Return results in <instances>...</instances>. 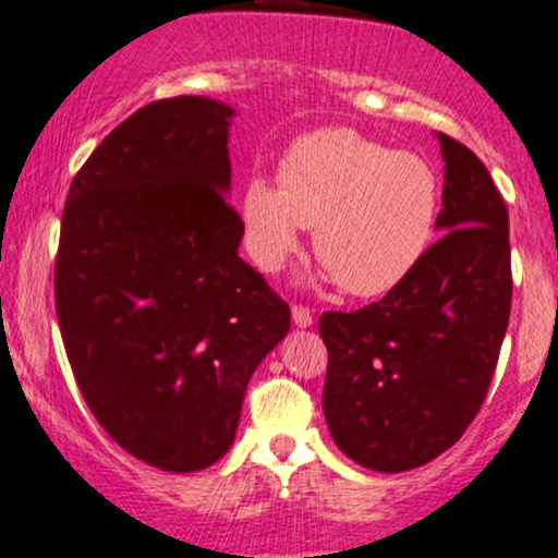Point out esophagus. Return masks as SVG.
Masks as SVG:
<instances>
[{
	"label": "esophagus",
	"instance_id": "1",
	"mask_svg": "<svg viewBox=\"0 0 558 558\" xmlns=\"http://www.w3.org/2000/svg\"><path fill=\"white\" fill-rule=\"evenodd\" d=\"M292 322H295V327H311L313 311L305 308V305H292Z\"/></svg>",
	"mask_w": 558,
	"mask_h": 558
}]
</instances>
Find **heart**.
Here are the masks:
<instances>
[{"label":"heart","instance_id":"heart-1","mask_svg":"<svg viewBox=\"0 0 558 558\" xmlns=\"http://www.w3.org/2000/svg\"><path fill=\"white\" fill-rule=\"evenodd\" d=\"M440 179L427 158L355 129L300 136L279 160V186L250 179L242 192L245 245L263 271H279L313 231L316 258L350 295L398 287L427 253Z\"/></svg>","mask_w":558,"mask_h":558}]
</instances>
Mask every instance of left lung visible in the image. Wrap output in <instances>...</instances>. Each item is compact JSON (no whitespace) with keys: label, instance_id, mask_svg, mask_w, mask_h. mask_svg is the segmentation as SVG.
<instances>
[{"label":"left lung","instance_id":"obj_1","mask_svg":"<svg viewBox=\"0 0 558 558\" xmlns=\"http://www.w3.org/2000/svg\"><path fill=\"white\" fill-rule=\"evenodd\" d=\"M446 234L379 303L327 311L324 416L337 448L374 472L437 459L477 416L511 311L509 210L485 162L437 134Z\"/></svg>","mask_w":558,"mask_h":558}]
</instances>
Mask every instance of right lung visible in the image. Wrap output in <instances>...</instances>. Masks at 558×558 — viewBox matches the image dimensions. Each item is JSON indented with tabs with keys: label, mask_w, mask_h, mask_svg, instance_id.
Wrapping results in <instances>:
<instances>
[{
	"label": "right lung",
	"mask_w": 558,
	"mask_h": 558,
	"mask_svg": "<svg viewBox=\"0 0 558 558\" xmlns=\"http://www.w3.org/2000/svg\"><path fill=\"white\" fill-rule=\"evenodd\" d=\"M231 116L208 97L144 105L62 210L54 308L73 377L112 440L162 472L227 453L250 377L290 331V305L236 255Z\"/></svg>",
	"instance_id": "right-lung-1"
}]
</instances>
